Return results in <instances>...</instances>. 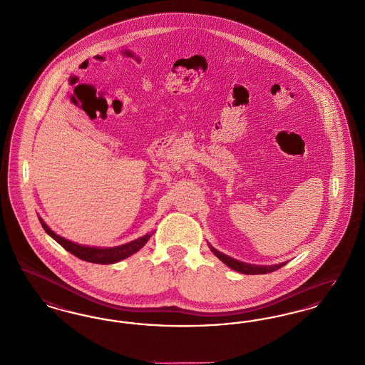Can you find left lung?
Listing matches in <instances>:
<instances>
[{"instance_id":"8db88e82","label":"left lung","mask_w":365,"mask_h":365,"mask_svg":"<svg viewBox=\"0 0 365 365\" xmlns=\"http://www.w3.org/2000/svg\"><path fill=\"white\" fill-rule=\"evenodd\" d=\"M211 251L214 252V255H215L220 260H222L223 263H225L226 266H229L230 269H233L235 271H238V272H241V274H248V275L267 274V272H272V271H275V269H281L282 266H285L286 264V263H281V264L269 266V267H260V266H252V264L241 263V262H238V260L232 259L230 256H226V255H223L222 252H220V251L214 250L212 247H211Z\"/></svg>"}]
</instances>
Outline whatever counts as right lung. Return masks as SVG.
I'll use <instances>...</instances> for the list:
<instances>
[{
    "mask_svg": "<svg viewBox=\"0 0 365 365\" xmlns=\"http://www.w3.org/2000/svg\"><path fill=\"white\" fill-rule=\"evenodd\" d=\"M42 227L45 229V232L48 233L50 237L54 238L63 248H65L68 252L75 255L76 257H79L81 260L86 262H91V263H98V264H111L115 262H120L123 259H125L128 256L138 252L143 245L148 241V238L154 235V232L143 236V237L138 238L135 241H130L124 245L120 247H113V248H96V247H84V245H79L75 244L72 241H68L65 238L57 236L53 230H50L46 223L42 221V218H39Z\"/></svg>",
    "mask_w": 365,
    "mask_h": 365,
    "instance_id": "obj_1",
    "label": "right lung"
}]
</instances>
